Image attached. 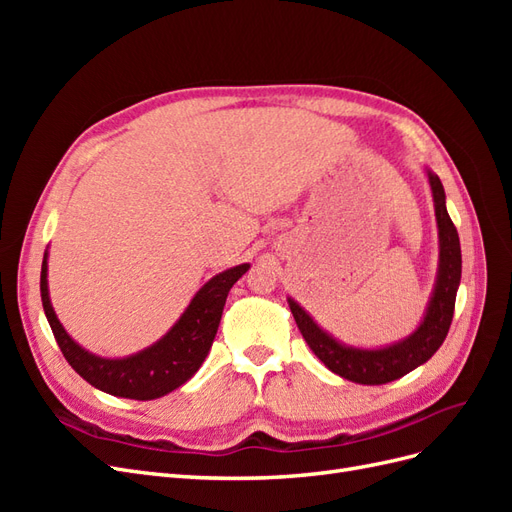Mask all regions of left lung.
I'll return each instance as SVG.
<instances>
[{"label": "left lung", "mask_w": 512, "mask_h": 512, "mask_svg": "<svg viewBox=\"0 0 512 512\" xmlns=\"http://www.w3.org/2000/svg\"><path fill=\"white\" fill-rule=\"evenodd\" d=\"M433 207H436L438 220V235H440V267L438 280L433 288L427 314L412 335L401 342L378 348V350H363L339 344L327 331H322L312 320L305 309L288 299L290 312L297 320V327L312 348L318 359L327 365L333 374L359 384H386L393 382L418 365L427 363L436 350L446 339L448 329H451L453 312H455V297L461 280V245L457 228L446 211V196L442 181L438 175L427 170Z\"/></svg>", "instance_id": "8db88e82"}]
</instances>
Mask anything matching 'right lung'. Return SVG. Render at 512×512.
Returning <instances> with one entry per match:
<instances>
[{"mask_svg":"<svg viewBox=\"0 0 512 512\" xmlns=\"http://www.w3.org/2000/svg\"><path fill=\"white\" fill-rule=\"evenodd\" d=\"M247 269H250V265L245 262V265L226 269L220 275L211 277L194 294L188 309L160 342L126 356V359H102V356L91 354L76 344L66 329L61 327L49 299L46 254L40 271V297L61 354L66 356V361L76 374L108 395L147 401L179 389L203 365L215 333H218L228 292Z\"/></svg>","mask_w":512,"mask_h":512,"instance_id":"obj_1","label":"right lung"}]
</instances>
